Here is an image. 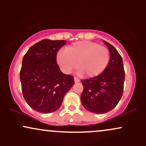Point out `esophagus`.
I'll return each instance as SVG.
<instances>
[{"mask_svg":"<svg viewBox=\"0 0 146 146\" xmlns=\"http://www.w3.org/2000/svg\"><path fill=\"white\" fill-rule=\"evenodd\" d=\"M74 80H75V82H80V80L78 78H76V77H75L74 78Z\"/></svg>","mask_w":146,"mask_h":146,"instance_id":"34e87169","label":"esophagus"}]
</instances>
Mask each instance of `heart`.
Masks as SVG:
<instances>
[{
	"mask_svg": "<svg viewBox=\"0 0 146 146\" xmlns=\"http://www.w3.org/2000/svg\"><path fill=\"white\" fill-rule=\"evenodd\" d=\"M110 60L108 48L90 41H80L61 51L57 55V62L65 73L78 68L79 74L92 78L103 72Z\"/></svg>",
	"mask_w": 146,
	"mask_h": 146,
	"instance_id": "heart-1",
	"label": "heart"
}]
</instances>
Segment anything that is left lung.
<instances>
[{"mask_svg":"<svg viewBox=\"0 0 146 146\" xmlns=\"http://www.w3.org/2000/svg\"><path fill=\"white\" fill-rule=\"evenodd\" d=\"M104 42L110 53L108 66L98 76L81 80L82 104L87 110L96 114L108 113L116 106L123 95L125 80L121 56L113 45Z\"/></svg>","mask_w":146,"mask_h":146,"instance_id":"1","label":"left lung"}]
</instances>
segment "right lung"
Listing matches in <instances>:
<instances>
[{"instance_id": "obj_1", "label": "right lung", "mask_w": 146, "mask_h": 146, "mask_svg": "<svg viewBox=\"0 0 146 146\" xmlns=\"http://www.w3.org/2000/svg\"><path fill=\"white\" fill-rule=\"evenodd\" d=\"M65 44V40H42L23 57L20 73L22 92L28 105L39 113L58 110L75 84L73 76L62 73L57 63L58 51Z\"/></svg>"}]
</instances>
